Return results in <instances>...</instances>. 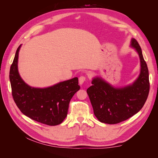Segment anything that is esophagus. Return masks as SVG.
I'll return each mask as SVG.
<instances>
[{
	"instance_id": "obj_1",
	"label": "esophagus",
	"mask_w": 158,
	"mask_h": 158,
	"mask_svg": "<svg viewBox=\"0 0 158 158\" xmlns=\"http://www.w3.org/2000/svg\"><path fill=\"white\" fill-rule=\"evenodd\" d=\"M85 79H86V77H85V76H81L79 78V82L80 84H82L85 81Z\"/></svg>"
}]
</instances>
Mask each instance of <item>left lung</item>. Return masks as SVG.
<instances>
[{
  "label": "left lung",
  "instance_id": "left-lung-1",
  "mask_svg": "<svg viewBox=\"0 0 158 158\" xmlns=\"http://www.w3.org/2000/svg\"><path fill=\"white\" fill-rule=\"evenodd\" d=\"M131 46L138 52L141 63L139 77L132 85L115 88L99 78H94L87 89L94 113L104 123L117 124L132 117L144 106L150 91L149 73L140 45L135 39Z\"/></svg>",
  "mask_w": 158,
  "mask_h": 158
}]
</instances>
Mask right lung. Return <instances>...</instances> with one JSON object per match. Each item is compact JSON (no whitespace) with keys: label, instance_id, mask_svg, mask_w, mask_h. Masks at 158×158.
<instances>
[{"label":"right lung","instance_id":"right-lung-1","mask_svg":"<svg viewBox=\"0 0 158 158\" xmlns=\"http://www.w3.org/2000/svg\"><path fill=\"white\" fill-rule=\"evenodd\" d=\"M10 70L14 101L20 111L32 120L49 126L58 125L67 116L70 99L80 88L78 78L60 82L47 88H34L27 85L18 71V52Z\"/></svg>","mask_w":158,"mask_h":158}]
</instances>
